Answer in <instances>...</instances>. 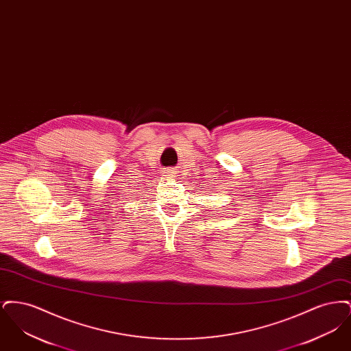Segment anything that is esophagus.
I'll use <instances>...</instances> for the list:
<instances>
[{"instance_id":"1","label":"esophagus","mask_w":351,"mask_h":351,"mask_svg":"<svg viewBox=\"0 0 351 351\" xmlns=\"http://www.w3.org/2000/svg\"><path fill=\"white\" fill-rule=\"evenodd\" d=\"M165 176H167V178L175 176V172H173V169H166V171H165Z\"/></svg>"}]
</instances>
